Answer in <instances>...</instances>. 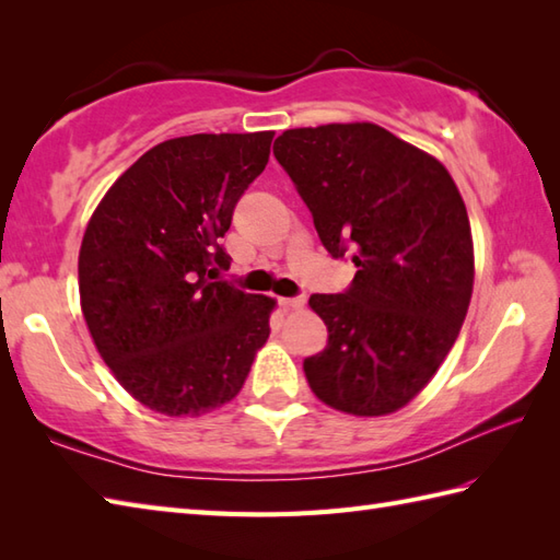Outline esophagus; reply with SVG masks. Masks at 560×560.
<instances>
[{
  "mask_svg": "<svg viewBox=\"0 0 560 560\" xmlns=\"http://www.w3.org/2000/svg\"><path fill=\"white\" fill-rule=\"evenodd\" d=\"M279 305L287 307V311H301L305 305V299L303 295H299V299H279Z\"/></svg>",
  "mask_w": 560,
  "mask_h": 560,
  "instance_id": "obj_1",
  "label": "esophagus"
}]
</instances>
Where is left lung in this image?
Returning a JSON list of instances; mask_svg holds the SVG:
<instances>
[{
  "label": "left lung",
  "mask_w": 560,
  "mask_h": 560,
  "mask_svg": "<svg viewBox=\"0 0 560 560\" xmlns=\"http://www.w3.org/2000/svg\"><path fill=\"white\" fill-rule=\"evenodd\" d=\"M273 156L313 213L331 257L359 267L347 293L311 295L325 351L305 359L327 407L387 416L443 365L469 311L474 241L447 168L373 122L287 129Z\"/></svg>",
  "instance_id": "left-lung-1"
}]
</instances>
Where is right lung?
Instances as JSON below:
<instances>
[{"label":"right lung","instance_id":"add662e5","mask_svg":"<svg viewBox=\"0 0 560 560\" xmlns=\"http://www.w3.org/2000/svg\"><path fill=\"white\" fill-rule=\"evenodd\" d=\"M273 132L161 141L117 177L79 249L91 339L129 395L163 416H201L243 389L277 301L213 273L219 237L265 171Z\"/></svg>","mask_w":560,"mask_h":560}]
</instances>
